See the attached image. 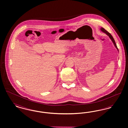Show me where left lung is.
<instances>
[{
	"instance_id": "left-lung-1",
	"label": "left lung",
	"mask_w": 128,
	"mask_h": 128,
	"mask_svg": "<svg viewBox=\"0 0 128 128\" xmlns=\"http://www.w3.org/2000/svg\"><path fill=\"white\" fill-rule=\"evenodd\" d=\"M100 30H101L102 32H103L104 33H105L107 36H109V37L110 38V39L111 40L112 42L113 43V44H114V46H115V48H116V49L118 50V48H117V46H116V45L115 41V40H114V39L113 37L111 35V34H110V33H109L108 31H106V30L104 29L103 28H102V27H101V28H100Z\"/></svg>"
}]
</instances>
